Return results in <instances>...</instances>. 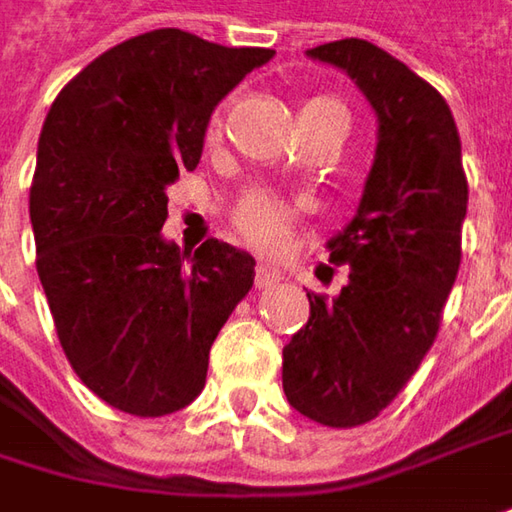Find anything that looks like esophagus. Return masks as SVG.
<instances>
[{"label":"esophagus","instance_id":"1","mask_svg":"<svg viewBox=\"0 0 512 512\" xmlns=\"http://www.w3.org/2000/svg\"><path fill=\"white\" fill-rule=\"evenodd\" d=\"M279 282H282L279 268H273L268 262H262V265L256 268V285H259V288H273V285H279Z\"/></svg>","mask_w":512,"mask_h":512}]
</instances>
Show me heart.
Returning a JSON list of instances; mask_svg holds the SVG:
<instances>
[{"label": "heart", "instance_id": "1", "mask_svg": "<svg viewBox=\"0 0 512 512\" xmlns=\"http://www.w3.org/2000/svg\"><path fill=\"white\" fill-rule=\"evenodd\" d=\"M345 115L343 103H337L334 97H311L299 106V117H320V115ZM218 132V117L210 120V135ZM299 204L296 201H285L279 195H273L270 190H247L236 201L233 207V224L242 233L244 239H250L253 244L262 247H276L285 239L288 227L294 224V218L299 216Z\"/></svg>", "mask_w": 512, "mask_h": 512}]
</instances>
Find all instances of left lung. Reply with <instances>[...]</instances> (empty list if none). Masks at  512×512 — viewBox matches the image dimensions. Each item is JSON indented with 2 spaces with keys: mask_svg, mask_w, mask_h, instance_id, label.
<instances>
[{
  "mask_svg": "<svg viewBox=\"0 0 512 512\" xmlns=\"http://www.w3.org/2000/svg\"><path fill=\"white\" fill-rule=\"evenodd\" d=\"M345 71L377 115V149L354 218L328 239L348 265L334 299L308 294L311 317L282 348L288 403L322 426L377 418L435 343L461 265L467 175L447 100L366 39L308 51Z\"/></svg>",
  "mask_w": 512,
  "mask_h": 512,
  "instance_id": "1",
  "label": "left lung"
}]
</instances>
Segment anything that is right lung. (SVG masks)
I'll list each match as a JSON object with an SVG mask.
<instances>
[{
    "label": "right lung",
    "instance_id": "obj_1",
    "mask_svg": "<svg viewBox=\"0 0 512 512\" xmlns=\"http://www.w3.org/2000/svg\"><path fill=\"white\" fill-rule=\"evenodd\" d=\"M270 48L158 28L89 63L42 123L31 184L37 273L57 337L100 400L138 418L190 406L256 259L161 236L167 187L195 169L216 106Z\"/></svg>",
    "mask_w": 512,
    "mask_h": 512
}]
</instances>
